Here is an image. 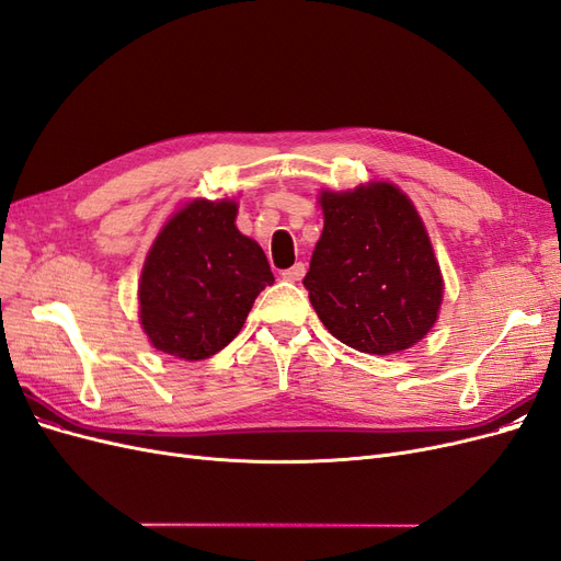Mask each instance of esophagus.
I'll return each mask as SVG.
<instances>
[{
  "mask_svg": "<svg viewBox=\"0 0 561 561\" xmlns=\"http://www.w3.org/2000/svg\"><path fill=\"white\" fill-rule=\"evenodd\" d=\"M304 274H307V266H304L301 262H297L295 266H290V268H285V271H283V278H285V280H290V283H297V280H301V278H304Z\"/></svg>",
  "mask_w": 561,
  "mask_h": 561,
  "instance_id": "34e87169",
  "label": "esophagus"
}]
</instances>
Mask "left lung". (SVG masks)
Here are the masks:
<instances>
[{
  "label": "left lung",
  "instance_id": "left-lung-1",
  "mask_svg": "<svg viewBox=\"0 0 561 561\" xmlns=\"http://www.w3.org/2000/svg\"><path fill=\"white\" fill-rule=\"evenodd\" d=\"M325 227L304 287L339 342L375 355L414 346L437 320L443 276L412 201L371 182L320 196Z\"/></svg>",
  "mask_w": 561,
  "mask_h": 561
}]
</instances>
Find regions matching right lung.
<instances>
[{
    "label": "right lung",
    "mask_w": 561,
    "mask_h": 561,
    "mask_svg": "<svg viewBox=\"0 0 561 561\" xmlns=\"http://www.w3.org/2000/svg\"><path fill=\"white\" fill-rule=\"evenodd\" d=\"M233 222L236 203L194 201L157 236L140 278V320L154 348L210 358L274 283L264 250Z\"/></svg>",
    "instance_id": "1"
}]
</instances>
